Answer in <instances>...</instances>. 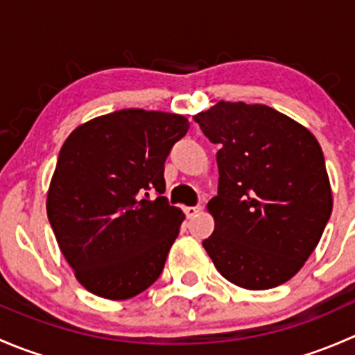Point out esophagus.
<instances>
[{
  "instance_id": "1",
  "label": "esophagus",
  "mask_w": 355,
  "mask_h": 355,
  "mask_svg": "<svg viewBox=\"0 0 355 355\" xmlns=\"http://www.w3.org/2000/svg\"><path fill=\"white\" fill-rule=\"evenodd\" d=\"M200 209H202V207H200V206H185L184 207V211H185V214H187V218L198 216V214L200 213Z\"/></svg>"
}]
</instances>
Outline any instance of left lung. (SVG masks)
<instances>
[{
	"label": "left lung",
	"mask_w": 355,
	"mask_h": 355,
	"mask_svg": "<svg viewBox=\"0 0 355 355\" xmlns=\"http://www.w3.org/2000/svg\"><path fill=\"white\" fill-rule=\"evenodd\" d=\"M194 120L220 146L218 196L207 202L214 230L204 249L237 287L285 284L316 249L331 214L320 142L266 105L220 101Z\"/></svg>",
	"instance_id": "8db88e82"
}]
</instances>
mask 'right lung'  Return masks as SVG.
I'll return each mask as SVG.
<instances>
[{
    "label": "right lung",
    "mask_w": 355,
    "mask_h": 355,
    "mask_svg": "<svg viewBox=\"0 0 355 355\" xmlns=\"http://www.w3.org/2000/svg\"><path fill=\"white\" fill-rule=\"evenodd\" d=\"M189 127L182 114L128 108L78 125L62 146L46 211L94 295L132 299L159 278L185 218L161 196L164 161Z\"/></svg>",
    "instance_id": "1"
}]
</instances>
